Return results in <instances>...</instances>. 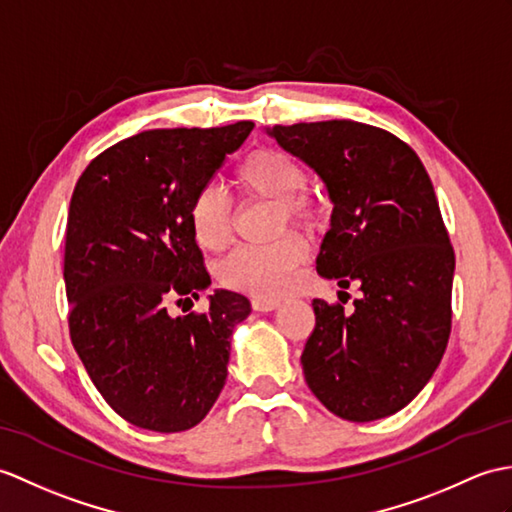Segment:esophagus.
<instances>
[{
    "label": "esophagus",
    "mask_w": 512,
    "mask_h": 512,
    "mask_svg": "<svg viewBox=\"0 0 512 512\" xmlns=\"http://www.w3.org/2000/svg\"><path fill=\"white\" fill-rule=\"evenodd\" d=\"M251 305H253L255 312H272V310H277V307H279V301L261 299V296H255V299L251 301Z\"/></svg>",
    "instance_id": "1"
}]
</instances>
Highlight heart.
Segmentation results:
<instances>
[{
	"instance_id": "b5f03b06",
	"label": "heart",
	"mask_w": 512,
	"mask_h": 512,
	"mask_svg": "<svg viewBox=\"0 0 512 512\" xmlns=\"http://www.w3.org/2000/svg\"><path fill=\"white\" fill-rule=\"evenodd\" d=\"M237 185L244 194L270 200L279 207L281 227L292 222L314 229L320 222V205L303 192L307 172L303 165L277 148L251 152L237 172ZM189 224L196 242L205 251L218 253L233 240V209L218 187H205L189 207ZM310 255L305 237L285 233L279 240L261 246H240L218 268L220 281L231 290L255 296H277L288 288L296 268Z\"/></svg>"
}]
</instances>
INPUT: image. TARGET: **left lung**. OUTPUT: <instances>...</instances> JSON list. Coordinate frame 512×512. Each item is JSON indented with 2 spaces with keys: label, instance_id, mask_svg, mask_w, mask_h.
Returning <instances> with one entry per match:
<instances>
[{
  "label": "left lung",
  "instance_id": "obj_1",
  "mask_svg": "<svg viewBox=\"0 0 512 512\" xmlns=\"http://www.w3.org/2000/svg\"><path fill=\"white\" fill-rule=\"evenodd\" d=\"M266 133L310 165L334 205L318 275L362 292L351 312L312 301L305 382L340 419L390 417L430 382L451 329L456 257L430 176L408 144L368 124L301 122Z\"/></svg>",
  "mask_w": 512,
  "mask_h": 512
}]
</instances>
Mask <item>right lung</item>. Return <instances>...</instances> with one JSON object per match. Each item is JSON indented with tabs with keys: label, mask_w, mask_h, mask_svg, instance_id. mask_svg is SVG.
<instances>
[{
	"label": "right lung",
	"mask_w": 512,
	"mask_h": 512,
	"mask_svg": "<svg viewBox=\"0 0 512 512\" xmlns=\"http://www.w3.org/2000/svg\"><path fill=\"white\" fill-rule=\"evenodd\" d=\"M253 126L144 130L95 157L71 196V342L104 401L144 430L198 425L227 382L246 296L216 290L205 314L176 318L168 303L209 288L189 207Z\"/></svg>",
	"instance_id": "obj_1"
}]
</instances>
